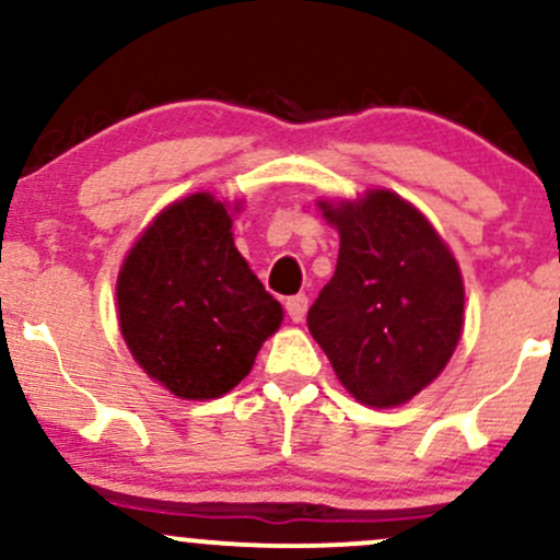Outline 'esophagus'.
I'll list each match as a JSON object with an SVG mask.
<instances>
[{"mask_svg": "<svg viewBox=\"0 0 560 560\" xmlns=\"http://www.w3.org/2000/svg\"><path fill=\"white\" fill-rule=\"evenodd\" d=\"M287 313H289V318L294 320V324L305 320V313H307V298H305V294H294V298H287Z\"/></svg>", "mask_w": 560, "mask_h": 560, "instance_id": "1", "label": "esophagus"}]
</instances>
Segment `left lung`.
Here are the masks:
<instances>
[{
  "label": "left lung",
  "instance_id": "1",
  "mask_svg": "<svg viewBox=\"0 0 560 560\" xmlns=\"http://www.w3.org/2000/svg\"><path fill=\"white\" fill-rule=\"evenodd\" d=\"M320 210L339 231V258L307 311V329L358 402L395 408L432 384L458 345L460 268L432 223L395 191Z\"/></svg>",
  "mask_w": 560,
  "mask_h": 560
}]
</instances>
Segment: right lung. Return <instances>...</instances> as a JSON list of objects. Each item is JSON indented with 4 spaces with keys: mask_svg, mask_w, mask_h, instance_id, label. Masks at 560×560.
<instances>
[{
    "mask_svg": "<svg viewBox=\"0 0 560 560\" xmlns=\"http://www.w3.org/2000/svg\"><path fill=\"white\" fill-rule=\"evenodd\" d=\"M115 292L133 361L184 400L234 389L284 318L234 247L226 205L208 191L178 199L152 221Z\"/></svg>",
    "mask_w": 560,
    "mask_h": 560,
    "instance_id": "add662e5",
    "label": "right lung"
}]
</instances>
